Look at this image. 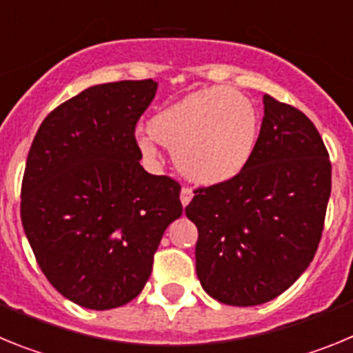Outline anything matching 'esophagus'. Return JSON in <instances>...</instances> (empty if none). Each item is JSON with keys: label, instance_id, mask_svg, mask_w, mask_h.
<instances>
[{"label": "esophagus", "instance_id": "34e87169", "mask_svg": "<svg viewBox=\"0 0 353 353\" xmlns=\"http://www.w3.org/2000/svg\"><path fill=\"white\" fill-rule=\"evenodd\" d=\"M192 189L191 187H182V191H180V201H182L183 207H187V205L191 203L192 199Z\"/></svg>", "mask_w": 353, "mask_h": 353}]
</instances>
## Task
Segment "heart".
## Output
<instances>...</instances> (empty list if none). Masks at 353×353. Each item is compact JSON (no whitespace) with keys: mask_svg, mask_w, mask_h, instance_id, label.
<instances>
[{"mask_svg":"<svg viewBox=\"0 0 353 353\" xmlns=\"http://www.w3.org/2000/svg\"><path fill=\"white\" fill-rule=\"evenodd\" d=\"M139 136L143 157L159 159L157 143L170 148L180 173L201 185L232 180L251 161L258 111L248 97L226 86L198 90L159 111Z\"/></svg>","mask_w":353,"mask_h":353,"instance_id":"b5f03b06","label":"heart"}]
</instances>
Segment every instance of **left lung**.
<instances>
[{
	"label": "left lung",
	"instance_id": "1",
	"mask_svg": "<svg viewBox=\"0 0 353 353\" xmlns=\"http://www.w3.org/2000/svg\"><path fill=\"white\" fill-rule=\"evenodd\" d=\"M248 166L199 187L185 207L198 228L196 274L228 305H258L288 290L313 261L330 196V161L313 121L263 95Z\"/></svg>",
	"mask_w": 353,
	"mask_h": 353
}]
</instances>
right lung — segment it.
<instances>
[{"label":"right lung","instance_id":"1","mask_svg":"<svg viewBox=\"0 0 353 353\" xmlns=\"http://www.w3.org/2000/svg\"><path fill=\"white\" fill-rule=\"evenodd\" d=\"M155 92L152 79L90 86L46 117L28 154V242L48 281L88 310L138 297L162 233L182 215L180 183L139 164L134 132Z\"/></svg>","mask_w":353,"mask_h":353}]
</instances>
